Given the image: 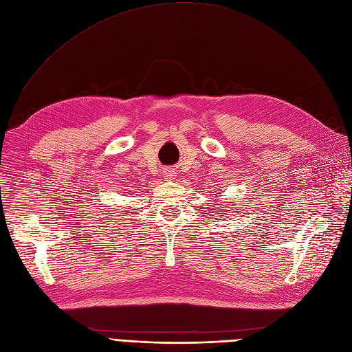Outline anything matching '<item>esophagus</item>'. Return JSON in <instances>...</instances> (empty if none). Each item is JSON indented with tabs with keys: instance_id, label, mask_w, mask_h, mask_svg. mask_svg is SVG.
<instances>
[{
	"instance_id": "1",
	"label": "esophagus",
	"mask_w": 352,
	"mask_h": 352,
	"mask_svg": "<svg viewBox=\"0 0 352 352\" xmlns=\"http://www.w3.org/2000/svg\"><path fill=\"white\" fill-rule=\"evenodd\" d=\"M168 177H173V175H168Z\"/></svg>"
}]
</instances>
